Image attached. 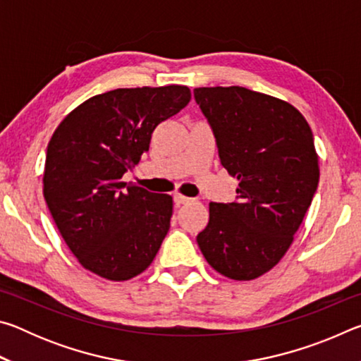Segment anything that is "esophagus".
<instances>
[{
    "label": "esophagus",
    "mask_w": 361,
    "mask_h": 361,
    "mask_svg": "<svg viewBox=\"0 0 361 361\" xmlns=\"http://www.w3.org/2000/svg\"><path fill=\"white\" fill-rule=\"evenodd\" d=\"M189 197H186V195H181V194H175L173 195V202L175 205H181V204H188L189 202Z\"/></svg>",
    "instance_id": "obj_1"
}]
</instances>
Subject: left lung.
Returning a JSON list of instances; mask_svg holds the SVG:
<instances>
[{
    "mask_svg": "<svg viewBox=\"0 0 361 361\" xmlns=\"http://www.w3.org/2000/svg\"><path fill=\"white\" fill-rule=\"evenodd\" d=\"M194 99L221 166L239 180L234 202H210L199 248L223 276L253 280L283 258L312 202L320 178L312 130L290 103L239 85L197 87Z\"/></svg>",
    "mask_w": 361,
    "mask_h": 361,
    "instance_id": "1",
    "label": "left lung"
}]
</instances>
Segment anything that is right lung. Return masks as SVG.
Masks as SVG:
<instances>
[{
    "label": "right lung",
    "instance_id": "obj_1",
    "mask_svg": "<svg viewBox=\"0 0 361 361\" xmlns=\"http://www.w3.org/2000/svg\"><path fill=\"white\" fill-rule=\"evenodd\" d=\"M191 100L186 85L116 89L85 100L47 146L44 199L66 245L103 279L148 267L167 235L173 200L127 185L122 175L149 149L151 133Z\"/></svg>",
    "mask_w": 361,
    "mask_h": 361
}]
</instances>
